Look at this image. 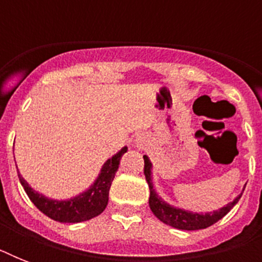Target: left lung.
Masks as SVG:
<instances>
[{
  "mask_svg": "<svg viewBox=\"0 0 262 262\" xmlns=\"http://www.w3.org/2000/svg\"><path fill=\"white\" fill-rule=\"evenodd\" d=\"M144 175L147 179L148 186H149V208L154 212V215L163 223L168 224L174 228L178 230H187V231H193V230H203L207 228L216 222H219L223 216H226L228 212L231 211V208L239 201L241 193L238 197L232 200L231 203H228L226 207H222L217 211L213 212H205V213H197V212L187 211L183 208L174 207L167 201H164L158 191L154 187L152 182V163L147 155H144ZM245 190V189H244ZM242 190V191H244Z\"/></svg>",
  "mask_w": 262,
  "mask_h": 262,
  "instance_id": "left-lung-1",
  "label": "left lung"
}]
</instances>
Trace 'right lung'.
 Returning <instances> with one entry per match:
<instances>
[{"label":"right lung","instance_id":"right-lung-1","mask_svg":"<svg viewBox=\"0 0 262 262\" xmlns=\"http://www.w3.org/2000/svg\"><path fill=\"white\" fill-rule=\"evenodd\" d=\"M127 152V147H123L110 159H107L100 168L98 178L83 193L67 200L49 199L28 185L26 179L18 172V179L30 200L39 211L49 216L50 219L61 223H81L95 216L100 215L108 203V191L115 172L119 167V160Z\"/></svg>","mask_w":262,"mask_h":262}]
</instances>
